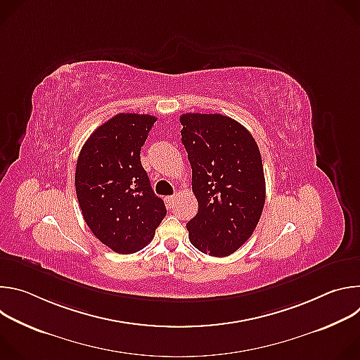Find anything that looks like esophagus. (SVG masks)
I'll return each mask as SVG.
<instances>
[{
  "mask_svg": "<svg viewBox=\"0 0 360 360\" xmlns=\"http://www.w3.org/2000/svg\"><path fill=\"white\" fill-rule=\"evenodd\" d=\"M175 199H176V195H171V196H167V198H165V202H167V205H168V207H169V208H171V207H172V205H174Z\"/></svg>",
  "mask_w": 360,
  "mask_h": 360,
  "instance_id": "1",
  "label": "esophagus"
}]
</instances>
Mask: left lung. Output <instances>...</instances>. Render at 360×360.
<instances>
[{"label":"left lung","mask_w":360,"mask_h":360,"mask_svg":"<svg viewBox=\"0 0 360 360\" xmlns=\"http://www.w3.org/2000/svg\"><path fill=\"white\" fill-rule=\"evenodd\" d=\"M181 141L192 168L198 214L188 224L200 252L224 258L258 225L266 196L261 152L250 132L221 114H184Z\"/></svg>","instance_id":"1"}]
</instances>
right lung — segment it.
I'll use <instances>...</instances> for the list:
<instances>
[{
    "instance_id": "1",
    "label": "right lung",
    "mask_w": 360,
    "mask_h": 360,
    "mask_svg": "<svg viewBox=\"0 0 360 360\" xmlns=\"http://www.w3.org/2000/svg\"><path fill=\"white\" fill-rule=\"evenodd\" d=\"M157 118L118 114L84 143L75 169V191L92 233L117 253L141 250L167 215L141 164V146Z\"/></svg>"
}]
</instances>
